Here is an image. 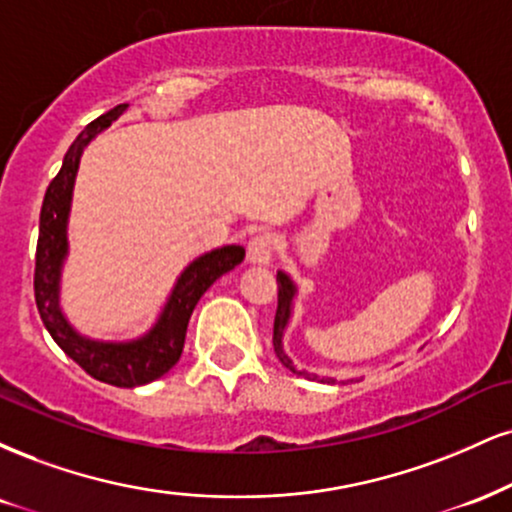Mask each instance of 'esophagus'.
Listing matches in <instances>:
<instances>
[{
  "label": "esophagus",
  "mask_w": 512,
  "mask_h": 512,
  "mask_svg": "<svg viewBox=\"0 0 512 512\" xmlns=\"http://www.w3.org/2000/svg\"><path fill=\"white\" fill-rule=\"evenodd\" d=\"M274 236L272 233H257L248 243V260L252 264H272Z\"/></svg>",
  "instance_id": "1"
}]
</instances>
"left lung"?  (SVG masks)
Returning <instances> with one entry per match:
<instances>
[{"label":"left lung","instance_id":"1","mask_svg":"<svg viewBox=\"0 0 512 512\" xmlns=\"http://www.w3.org/2000/svg\"><path fill=\"white\" fill-rule=\"evenodd\" d=\"M276 283H279V307H276V317H274V353L279 357V362L286 369H291L293 374H298V377H307V372H300V369H295L293 360L286 355V350H283V331H286L288 326V319H291V310H293V298H295V283L291 281V276L279 272L276 274ZM317 379V377H315ZM322 381H336V379H322Z\"/></svg>","mask_w":512,"mask_h":512}]
</instances>
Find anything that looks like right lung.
Returning a JSON list of instances; mask_svg holds the SVG:
<instances>
[{"label": "right lung", "mask_w": 512, "mask_h": 512, "mask_svg": "<svg viewBox=\"0 0 512 512\" xmlns=\"http://www.w3.org/2000/svg\"><path fill=\"white\" fill-rule=\"evenodd\" d=\"M126 107L128 104H119V107L102 114L100 119L88 123L64 155L59 174L47 186L40 209L38 252H35V303H38V312L49 336L76 365L83 367L92 379L121 386V389H133V386L150 384V381L164 377L176 365L183 353L188 322L197 300L221 274L231 272L236 264L243 262L245 250L240 245H224V248L205 252L190 262L178 276L174 291L166 300L155 326L135 341H92V338L80 336L66 322L59 307V281L66 252H69L66 224H69L71 195L80 155L97 133L112 126V121L126 112Z\"/></svg>", "instance_id": "obj_1"}]
</instances>
